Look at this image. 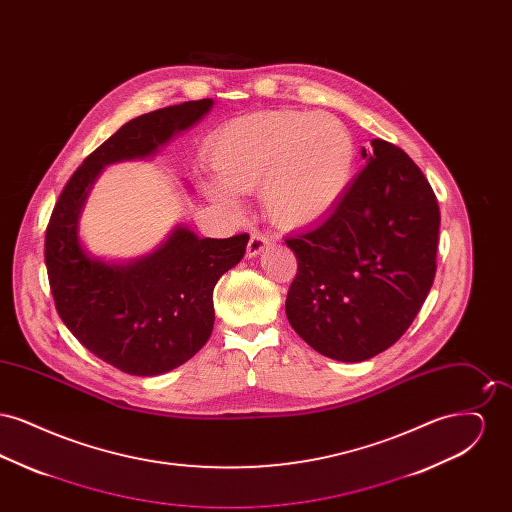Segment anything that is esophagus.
<instances>
[{
    "instance_id": "obj_1",
    "label": "esophagus",
    "mask_w": 512,
    "mask_h": 512,
    "mask_svg": "<svg viewBox=\"0 0 512 512\" xmlns=\"http://www.w3.org/2000/svg\"><path fill=\"white\" fill-rule=\"evenodd\" d=\"M270 244H272V236H268L265 232L255 230V232L251 234V238H249V244H247V255H249V257H255V255H259V253Z\"/></svg>"
}]
</instances>
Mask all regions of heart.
I'll return each mask as SVG.
<instances>
[{"label":"heart","instance_id":"1","mask_svg":"<svg viewBox=\"0 0 512 512\" xmlns=\"http://www.w3.org/2000/svg\"><path fill=\"white\" fill-rule=\"evenodd\" d=\"M205 153L215 182L205 190L236 207V192L261 188L268 217L280 226H307L330 215L347 192L357 161L351 132L332 115L263 111L224 124Z\"/></svg>","mask_w":512,"mask_h":512}]
</instances>
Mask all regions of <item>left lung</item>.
<instances>
[{
  "mask_svg": "<svg viewBox=\"0 0 512 512\" xmlns=\"http://www.w3.org/2000/svg\"><path fill=\"white\" fill-rule=\"evenodd\" d=\"M370 144L361 151L365 169L332 215L286 238L297 257L286 317L315 351L343 363L399 340L436 276V194L401 147Z\"/></svg>",
  "mask_w": 512,
  "mask_h": 512,
  "instance_id": "left-lung-1",
  "label": "left lung"
}]
</instances>
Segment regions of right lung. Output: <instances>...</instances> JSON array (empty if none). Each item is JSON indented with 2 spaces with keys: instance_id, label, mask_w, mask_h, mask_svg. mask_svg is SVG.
I'll return each mask as SVG.
<instances>
[{
  "instance_id": "add662e5",
  "label": "right lung",
  "mask_w": 512,
  "mask_h": 512,
  "mask_svg": "<svg viewBox=\"0 0 512 512\" xmlns=\"http://www.w3.org/2000/svg\"><path fill=\"white\" fill-rule=\"evenodd\" d=\"M211 107L197 99L126 122L82 161L49 217L44 257L59 317L90 353L132 376L169 372L207 343L215 284L242 261L249 236L197 238L178 226L155 253L109 265L80 245V211L105 165L155 153Z\"/></svg>"
}]
</instances>
